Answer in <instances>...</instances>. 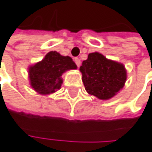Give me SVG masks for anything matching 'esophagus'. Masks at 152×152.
<instances>
[{"instance_id":"1","label":"esophagus","mask_w":152,"mask_h":152,"mask_svg":"<svg viewBox=\"0 0 152 152\" xmlns=\"http://www.w3.org/2000/svg\"><path fill=\"white\" fill-rule=\"evenodd\" d=\"M75 62H76V64L77 65V67H79L81 65V60L79 58H75Z\"/></svg>"}]
</instances>
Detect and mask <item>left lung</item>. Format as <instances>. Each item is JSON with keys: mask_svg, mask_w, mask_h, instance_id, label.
<instances>
[{"mask_svg": "<svg viewBox=\"0 0 152 152\" xmlns=\"http://www.w3.org/2000/svg\"><path fill=\"white\" fill-rule=\"evenodd\" d=\"M80 71L86 91L101 100L114 97L127 80V70L122 63L109 60L98 52L89 53Z\"/></svg>", "mask_w": 152, "mask_h": 152, "instance_id": "obj_1", "label": "left lung"}]
</instances>
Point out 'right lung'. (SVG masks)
<instances>
[{
  "instance_id": "obj_1",
  "label": "right lung",
  "mask_w": 152,
  "mask_h": 152,
  "mask_svg": "<svg viewBox=\"0 0 152 152\" xmlns=\"http://www.w3.org/2000/svg\"><path fill=\"white\" fill-rule=\"evenodd\" d=\"M77 66L69 56H63L56 51L47 53L44 59L28 68L31 88L41 95H49L61 89L62 74Z\"/></svg>"
}]
</instances>
